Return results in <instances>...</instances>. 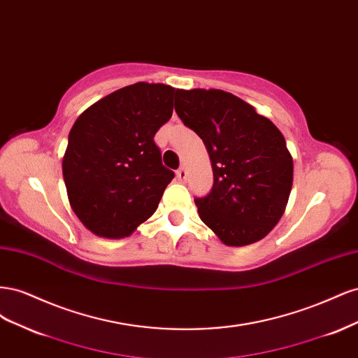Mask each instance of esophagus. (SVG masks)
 Returning a JSON list of instances; mask_svg holds the SVG:
<instances>
[{"mask_svg": "<svg viewBox=\"0 0 358 358\" xmlns=\"http://www.w3.org/2000/svg\"><path fill=\"white\" fill-rule=\"evenodd\" d=\"M176 176H178V179H179L180 182H185V180H187V170L183 169V167H180V169L176 171Z\"/></svg>", "mask_w": 358, "mask_h": 358, "instance_id": "34e87169", "label": "esophagus"}]
</instances>
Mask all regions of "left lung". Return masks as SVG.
I'll list each match as a JSON object with an SVG mask.
<instances>
[{
    "mask_svg": "<svg viewBox=\"0 0 358 358\" xmlns=\"http://www.w3.org/2000/svg\"><path fill=\"white\" fill-rule=\"evenodd\" d=\"M175 110L208 149L213 187L194 199L201 221L229 246L262 241L284 215L292 157L270 119L221 90H179Z\"/></svg>",
    "mask_w": 358,
    "mask_h": 358,
    "instance_id": "left-lung-1",
    "label": "left lung"
}]
</instances>
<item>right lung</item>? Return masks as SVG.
<instances>
[{"label": "right lung", "instance_id": "obj_1", "mask_svg": "<svg viewBox=\"0 0 358 358\" xmlns=\"http://www.w3.org/2000/svg\"><path fill=\"white\" fill-rule=\"evenodd\" d=\"M178 91L138 82L76 119L62 175L71 209L94 234L121 239L157 210L175 173L162 166L154 137L171 117Z\"/></svg>", "mask_w": 358, "mask_h": 358}]
</instances>
